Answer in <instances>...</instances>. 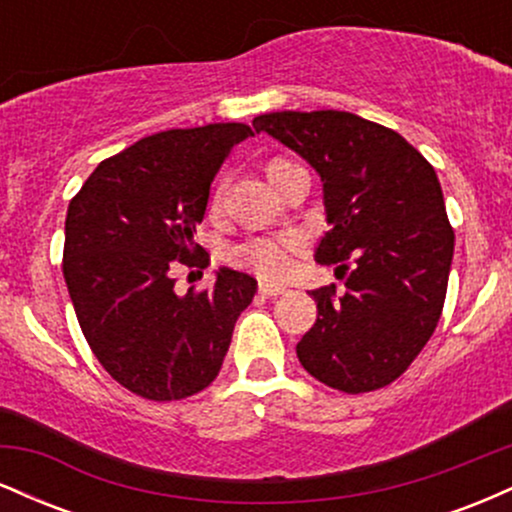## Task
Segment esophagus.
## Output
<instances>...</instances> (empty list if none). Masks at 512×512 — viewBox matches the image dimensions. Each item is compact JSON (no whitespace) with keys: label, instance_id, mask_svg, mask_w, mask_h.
<instances>
[{"label":"esophagus","instance_id":"esophagus-1","mask_svg":"<svg viewBox=\"0 0 512 512\" xmlns=\"http://www.w3.org/2000/svg\"><path fill=\"white\" fill-rule=\"evenodd\" d=\"M286 289L284 286H274V284H260V293L264 298H276V296H281V293H284Z\"/></svg>","mask_w":512,"mask_h":512}]
</instances>
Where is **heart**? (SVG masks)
I'll return each mask as SVG.
<instances>
[{
    "label": "heart",
    "mask_w": 512,
    "mask_h": 512,
    "mask_svg": "<svg viewBox=\"0 0 512 512\" xmlns=\"http://www.w3.org/2000/svg\"><path fill=\"white\" fill-rule=\"evenodd\" d=\"M296 166V163L286 161V158H274V161L267 163V175L272 180V185L276 182L284 170H289ZM221 197H223V185H219L211 195V214H219L221 211ZM305 245L303 233L291 231L286 236L279 238H269V236H260V238H250L245 243L236 245L231 250V262L238 264V267L250 269L262 279H284L291 269V255L298 252Z\"/></svg>",
    "instance_id": "obj_1"
}]
</instances>
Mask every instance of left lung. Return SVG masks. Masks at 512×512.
<instances>
[{"mask_svg":"<svg viewBox=\"0 0 512 512\" xmlns=\"http://www.w3.org/2000/svg\"><path fill=\"white\" fill-rule=\"evenodd\" d=\"M317 170L330 231L315 260L346 273V291H310L317 320L296 346L320 383L358 395L390 385L443 313L455 233L436 170L395 129L344 110L252 120Z\"/></svg>","mask_w":512,"mask_h":512,"instance_id":"1","label":"left lung"}]
</instances>
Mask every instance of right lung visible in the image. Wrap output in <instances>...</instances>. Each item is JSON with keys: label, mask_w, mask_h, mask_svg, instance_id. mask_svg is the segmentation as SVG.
I'll list each match as a JSON object with an SVG mask.
<instances>
[{"label": "right lung", "mask_w": 512, "mask_h": 512, "mask_svg": "<svg viewBox=\"0 0 512 512\" xmlns=\"http://www.w3.org/2000/svg\"><path fill=\"white\" fill-rule=\"evenodd\" d=\"M252 137L243 122L168 129L105 158L69 202L62 272L101 366L154 402L197 395L219 375L257 281L223 267L211 291L175 293L178 264L204 269L195 243L211 180Z\"/></svg>", "instance_id": "right-lung-1"}]
</instances>
